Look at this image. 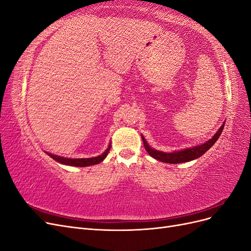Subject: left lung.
Here are the masks:
<instances>
[{"mask_svg":"<svg viewBox=\"0 0 251 251\" xmlns=\"http://www.w3.org/2000/svg\"><path fill=\"white\" fill-rule=\"evenodd\" d=\"M224 124L221 126V127L219 128V131L214 136H212L211 139L201 144V146L194 147L191 149H185L183 151H174V153H163V151H159L151 149L149 147V144L147 143L146 139L143 138V136H141V137L143 140V146H144V148H146L149 155L157 159V160L161 161V162H166V163L188 162V161L194 160V159L201 157L205 153V151H207L212 146H214L215 142L220 137V135L222 134V131L224 128Z\"/></svg>","mask_w":251,"mask_h":251,"instance_id":"left-lung-1","label":"left lung"}]
</instances>
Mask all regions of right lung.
<instances>
[{"mask_svg":"<svg viewBox=\"0 0 251 251\" xmlns=\"http://www.w3.org/2000/svg\"><path fill=\"white\" fill-rule=\"evenodd\" d=\"M110 149H111V144L109 146V148L105 150L103 154L97 156V157H93V158L70 159V158H65V157H60V156H56V155H52L50 153H47V151H46V154L49 155L52 159H54L55 161H57L59 163L71 165V166H79V168H82V166H89V165H94V164L100 163L103 160V159L107 157L108 153L110 151Z\"/></svg>","mask_w":251,"mask_h":251,"instance_id":"add662e5","label":"right lung"}]
</instances>
